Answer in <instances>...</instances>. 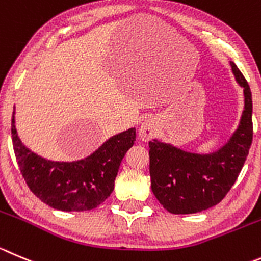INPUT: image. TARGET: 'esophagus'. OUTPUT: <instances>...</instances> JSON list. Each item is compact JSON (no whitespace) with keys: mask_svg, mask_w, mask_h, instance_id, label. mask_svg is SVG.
Wrapping results in <instances>:
<instances>
[{"mask_svg":"<svg viewBox=\"0 0 261 261\" xmlns=\"http://www.w3.org/2000/svg\"><path fill=\"white\" fill-rule=\"evenodd\" d=\"M155 131H157V121L153 117H149L143 121L142 126L139 128V135L143 142H148L155 135Z\"/></svg>","mask_w":261,"mask_h":261,"instance_id":"obj_1","label":"esophagus"}]
</instances>
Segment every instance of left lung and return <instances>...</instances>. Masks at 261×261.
Here are the masks:
<instances>
[{
  "label": "left lung",
  "mask_w": 261,
  "mask_h": 261,
  "mask_svg": "<svg viewBox=\"0 0 261 261\" xmlns=\"http://www.w3.org/2000/svg\"><path fill=\"white\" fill-rule=\"evenodd\" d=\"M243 89L245 108L237 130L216 152H186L157 139L149 142L150 187L155 198L171 214H196L218 204L230 191L252 143V96L247 81L230 62Z\"/></svg>",
  "instance_id": "obj_1"
}]
</instances>
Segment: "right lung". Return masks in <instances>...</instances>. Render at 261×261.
Listing matches in <instances>:
<instances>
[{
    "mask_svg": "<svg viewBox=\"0 0 261 261\" xmlns=\"http://www.w3.org/2000/svg\"><path fill=\"white\" fill-rule=\"evenodd\" d=\"M11 118V136L20 172L35 196L60 211H87L103 203L114 189L121 161L135 143V128L108 139L89 157L73 162L50 161L21 143Z\"/></svg>",
    "mask_w": 261,
    "mask_h": 261,
    "instance_id": "obj_1",
    "label": "right lung"
}]
</instances>
